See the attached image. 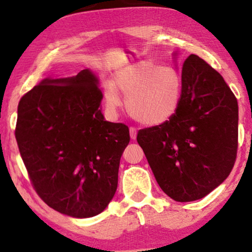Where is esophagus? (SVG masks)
Instances as JSON below:
<instances>
[{
    "label": "esophagus",
    "instance_id": "34e87169",
    "mask_svg": "<svg viewBox=\"0 0 252 252\" xmlns=\"http://www.w3.org/2000/svg\"><path fill=\"white\" fill-rule=\"evenodd\" d=\"M129 132H130V138H131V140H136V136H137V131H136V129L131 126V128L129 129Z\"/></svg>",
    "mask_w": 252,
    "mask_h": 252
}]
</instances>
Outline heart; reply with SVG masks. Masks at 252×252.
Wrapping results in <instances>:
<instances>
[{
  "label": "heart",
  "mask_w": 252,
  "mask_h": 252,
  "mask_svg": "<svg viewBox=\"0 0 252 252\" xmlns=\"http://www.w3.org/2000/svg\"><path fill=\"white\" fill-rule=\"evenodd\" d=\"M181 73L172 66L141 63L118 71L114 85H108L104 99L110 111L115 112L126 96V108L135 121L144 126H160L175 115L182 98Z\"/></svg>",
  "instance_id": "heart-1"
}]
</instances>
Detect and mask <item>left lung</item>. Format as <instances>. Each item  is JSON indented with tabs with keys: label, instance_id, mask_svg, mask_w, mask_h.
Wrapping results in <instances>:
<instances>
[{
	"label": "left lung",
	"instance_id": "left-lung-1",
	"mask_svg": "<svg viewBox=\"0 0 252 252\" xmlns=\"http://www.w3.org/2000/svg\"><path fill=\"white\" fill-rule=\"evenodd\" d=\"M176 63L178 53H173ZM180 106L169 121L141 129L137 142L161 189L175 201L204 198L232 170L238 103L224 78L195 54L185 60Z\"/></svg>",
	"mask_w": 252,
	"mask_h": 252
}]
</instances>
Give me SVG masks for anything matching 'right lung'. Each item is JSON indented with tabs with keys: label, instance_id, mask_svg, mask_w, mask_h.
<instances>
[{
	"label": "right lung",
	"instance_id": "obj_1",
	"mask_svg": "<svg viewBox=\"0 0 252 252\" xmlns=\"http://www.w3.org/2000/svg\"><path fill=\"white\" fill-rule=\"evenodd\" d=\"M99 79L90 68L46 78L21 98L15 137L36 193L73 218L99 215L117 189L129 128L105 121Z\"/></svg>",
	"mask_w": 252,
	"mask_h": 252
}]
</instances>
